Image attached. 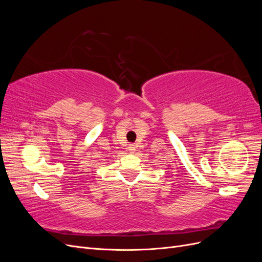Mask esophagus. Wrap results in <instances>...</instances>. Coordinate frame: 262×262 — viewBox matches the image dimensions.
Here are the masks:
<instances>
[{"label":"esophagus","instance_id":"34e87169","mask_svg":"<svg viewBox=\"0 0 262 262\" xmlns=\"http://www.w3.org/2000/svg\"><path fill=\"white\" fill-rule=\"evenodd\" d=\"M128 149H129V152L134 153V152H136V145H134V144H130L129 147H128Z\"/></svg>","mask_w":262,"mask_h":262}]
</instances>
